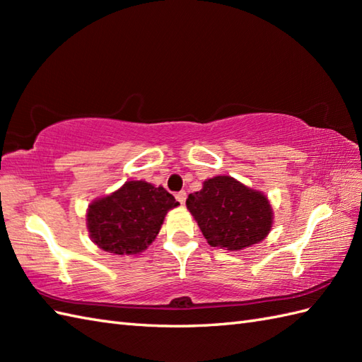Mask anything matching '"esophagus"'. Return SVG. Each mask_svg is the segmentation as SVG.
Segmentation results:
<instances>
[{
	"instance_id": "1",
	"label": "esophagus",
	"mask_w": 362,
	"mask_h": 362,
	"mask_svg": "<svg viewBox=\"0 0 362 362\" xmlns=\"http://www.w3.org/2000/svg\"><path fill=\"white\" fill-rule=\"evenodd\" d=\"M175 199L183 205V204H185V201H187V193H185V191H179V193L175 194Z\"/></svg>"
}]
</instances>
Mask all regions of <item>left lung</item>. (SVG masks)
Instances as JSON below:
<instances>
[{
  "instance_id": "1",
  "label": "left lung",
  "mask_w": 362,
  "mask_h": 362,
  "mask_svg": "<svg viewBox=\"0 0 362 362\" xmlns=\"http://www.w3.org/2000/svg\"><path fill=\"white\" fill-rule=\"evenodd\" d=\"M187 209L206 243L230 252L258 244L271 233L272 205L263 191L252 189L230 175H216L189 194Z\"/></svg>"
}]
</instances>
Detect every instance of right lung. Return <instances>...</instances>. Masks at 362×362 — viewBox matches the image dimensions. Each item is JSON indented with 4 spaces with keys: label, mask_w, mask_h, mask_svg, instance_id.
<instances>
[{
    "label": "right lung",
    "mask_w": 362,
    "mask_h": 362,
    "mask_svg": "<svg viewBox=\"0 0 362 362\" xmlns=\"http://www.w3.org/2000/svg\"><path fill=\"white\" fill-rule=\"evenodd\" d=\"M180 205L163 187L129 180L98 197L87 209V228L99 249L115 255H138L156 240L169 210Z\"/></svg>",
    "instance_id": "add662e5"
}]
</instances>
